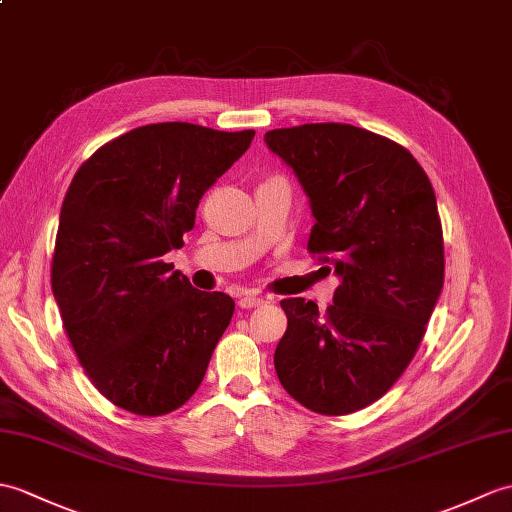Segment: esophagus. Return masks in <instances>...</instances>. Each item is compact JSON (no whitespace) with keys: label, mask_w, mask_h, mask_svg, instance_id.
<instances>
[{"label":"esophagus","mask_w":512,"mask_h":512,"mask_svg":"<svg viewBox=\"0 0 512 512\" xmlns=\"http://www.w3.org/2000/svg\"><path fill=\"white\" fill-rule=\"evenodd\" d=\"M264 303H266L264 296L253 294V292L244 294L242 299H240V307H242V310H251V307H259V305H264Z\"/></svg>","instance_id":"1"}]
</instances>
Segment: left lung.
<instances>
[{"mask_svg": "<svg viewBox=\"0 0 512 512\" xmlns=\"http://www.w3.org/2000/svg\"><path fill=\"white\" fill-rule=\"evenodd\" d=\"M264 139L310 196L307 251L342 279L325 314L314 301H281L288 329L275 351L279 382L307 410L351 414L395 386L441 296L434 187L397 141L351 124L275 128Z\"/></svg>", "mask_w": 512, "mask_h": 512, "instance_id": "8db88e82", "label": "left lung"}]
</instances>
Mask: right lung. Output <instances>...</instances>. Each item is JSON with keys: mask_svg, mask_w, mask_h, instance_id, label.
<instances>
[{"mask_svg": "<svg viewBox=\"0 0 512 512\" xmlns=\"http://www.w3.org/2000/svg\"><path fill=\"white\" fill-rule=\"evenodd\" d=\"M255 130L187 122L128 130L71 181L52 257V292L76 358L117 408L161 417L198 390L235 303L200 292L163 255L183 246L207 189Z\"/></svg>", "mask_w": 512, "mask_h": 512, "instance_id": "obj_1", "label": "right lung"}]
</instances>
